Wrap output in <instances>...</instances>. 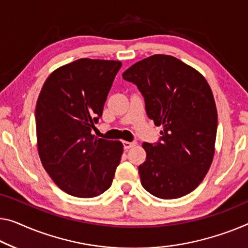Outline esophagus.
Segmentation results:
<instances>
[{"instance_id": "esophagus-1", "label": "esophagus", "mask_w": 248, "mask_h": 248, "mask_svg": "<svg viewBox=\"0 0 248 248\" xmlns=\"http://www.w3.org/2000/svg\"><path fill=\"white\" fill-rule=\"evenodd\" d=\"M123 143H124V148L125 150L130 149V148L135 147V146L137 145V142H136V141H124Z\"/></svg>"}]
</instances>
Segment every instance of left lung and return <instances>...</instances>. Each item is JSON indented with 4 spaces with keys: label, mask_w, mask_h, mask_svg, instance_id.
<instances>
[{
    "label": "left lung",
    "mask_w": 248,
    "mask_h": 248,
    "mask_svg": "<svg viewBox=\"0 0 248 248\" xmlns=\"http://www.w3.org/2000/svg\"><path fill=\"white\" fill-rule=\"evenodd\" d=\"M145 97L148 118L161 125L160 141L143 142L142 187L162 199L193 191L215 154L217 109L204 76L171 55L154 54L123 73Z\"/></svg>",
    "instance_id": "left-lung-1"
}]
</instances>
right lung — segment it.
I'll return each instance as SVG.
<instances>
[{
    "mask_svg": "<svg viewBox=\"0 0 248 248\" xmlns=\"http://www.w3.org/2000/svg\"><path fill=\"white\" fill-rule=\"evenodd\" d=\"M120 61L79 59L55 69L35 108L36 145L46 171L66 194L95 197L111 186L124 146L91 134Z\"/></svg>",
    "mask_w": 248,
    "mask_h": 248,
    "instance_id": "1",
    "label": "right lung"
}]
</instances>
